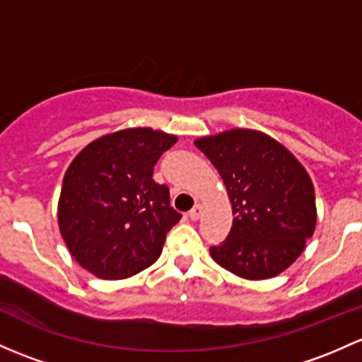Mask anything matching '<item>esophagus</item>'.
I'll return each instance as SVG.
<instances>
[{"label": "esophagus", "mask_w": 362, "mask_h": 362, "mask_svg": "<svg viewBox=\"0 0 362 362\" xmlns=\"http://www.w3.org/2000/svg\"><path fill=\"white\" fill-rule=\"evenodd\" d=\"M201 213H203V204L197 203L196 206H194L192 210L189 211V218H191V220H197V218H199V216H201Z\"/></svg>", "instance_id": "esophagus-1"}]
</instances>
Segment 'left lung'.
<instances>
[{"mask_svg": "<svg viewBox=\"0 0 362 362\" xmlns=\"http://www.w3.org/2000/svg\"><path fill=\"white\" fill-rule=\"evenodd\" d=\"M232 204L226 241L211 246L220 267L251 281L277 276L302 255L315 229V194L305 168L283 144L235 128L197 139Z\"/></svg>", "mask_w": 362, "mask_h": 362, "instance_id": "left-lung-1", "label": "left lung"}]
</instances>
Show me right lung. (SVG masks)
Returning <instances> with one entry per match:
<instances>
[{"label":"right lung","mask_w":362,"mask_h":362,"mask_svg":"<svg viewBox=\"0 0 362 362\" xmlns=\"http://www.w3.org/2000/svg\"><path fill=\"white\" fill-rule=\"evenodd\" d=\"M177 136L128 128L88 144L64 175L59 229L74 260L100 279H124L151 267L182 215L154 165Z\"/></svg>","instance_id":"1"}]
</instances>
